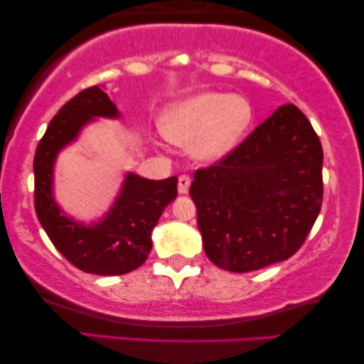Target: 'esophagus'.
Listing matches in <instances>:
<instances>
[{
  "label": "esophagus",
  "instance_id": "34e87169",
  "mask_svg": "<svg viewBox=\"0 0 364 364\" xmlns=\"http://www.w3.org/2000/svg\"><path fill=\"white\" fill-rule=\"evenodd\" d=\"M188 187H191V177H188V176L178 177V183H177L178 193H182V196H183V193H187Z\"/></svg>",
  "mask_w": 364,
  "mask_h": 364
}]
</instances>
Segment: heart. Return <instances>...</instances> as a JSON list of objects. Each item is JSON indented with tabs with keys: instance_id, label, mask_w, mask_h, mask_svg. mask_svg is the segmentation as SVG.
<instances>
[{
	"instance_id": "1",
	"label": "heart",
	"mask_w": 364,
	"mask_h": 364,
	"mask_svg": "<svg viewBox=\"0 0 364 364\" xmlns=\"http://www.w3.org/2000/svg\"><path fill=\"white\" fill-rule=\"evenodd\" d=\"M253 122L250 99L242 94L203 91L172 104L161 129L168 141L191 147L197 159L217 162L242 142Z\"/></svg>"
}]
</instances>
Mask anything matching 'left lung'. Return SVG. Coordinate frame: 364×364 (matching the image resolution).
<instances>
[{"mask_svg":"<svg viewBox=\"0 0 364 364\" xmlns=\"http://www.w3.org/2000/svg\"><path fill=\"white\" fill-rule=\"evenodd\" d=\"M323 149L293 104L278 107L222 162L193 176L203 250L235 273L288 260L323 202Z\"/></svg>","mask_w":364,"mask_h":364,"instance_id":"1","label":"left lung"}]
</instances>
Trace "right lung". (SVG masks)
Masks as SVG:
<instances>
[{"mask_svg": "<svg viewBox=\"0 0 364 364\" xmlns=\"http://www.w3.org/2000/svg\"><path fill=\"white\" fill-rule=\"evenodd\" d=\"M97 117L119 119L121 112L101 87L92 86L64 104L49 122L34 154V207L49 240L74 267L92 275H124L146 262L154 227L177 197V177L151 181L127 172L99 220L69 217L54 197V166L59 152Z\"/></svg>", "mask_w": 364, "mask_h": 364, "instance_id": "obj_1", "label": "right lung"}]
</instances>
